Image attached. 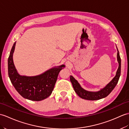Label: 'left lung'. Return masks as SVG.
<instances>
[{
    "instance_id": "8db88e82",
    "label": "left lung",
    "mask_w": 129,
    "mask_h": 129,
    "mask_svg": "<svg viewBox=\"0 0 129 129\" xmlns=\"http://www.w3.org/2000/svg\"><path fill=\"white\" fill-rule=\"evenodd\" d=\"M116 48H117V47H116ZM117 51V60L119 63V67L117 71H116L115 76L112 79L111 81L108 83L103 88L101 89L100 91L97 92H91L85 90V89H83L81 86L78 81L75 80V79L73 76H70V81L72 83L74 90L80 97L82 99H85V100H100V99L106 97L113 91V89L114 88L116 84L118 83L121 73V59L120 57L118 48Z\"/></svg>"
}]
</instances>
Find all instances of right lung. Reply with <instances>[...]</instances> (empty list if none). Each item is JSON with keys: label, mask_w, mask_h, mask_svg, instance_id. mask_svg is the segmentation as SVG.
Returning <instances> with one entry per match:
<instances>
[{"label": "right lung", "mask_w": 129, "mask_h": 129, "mask_svg": "<svg viewBox=\"0 0 129 129\" xmlns=\"http://www.w3.org/2000/svg\"><path fill=\"white\" fill-rule=\"evenodd\" d=\"M16 42L12 47L8 58V74L15 88L24 98L34 101H40L52 94L59 72L65 65L55 67L36 76L21 75L13 61V54Z\"/></svg>", "instance_id": "right-lung-1"}]
</instances>
